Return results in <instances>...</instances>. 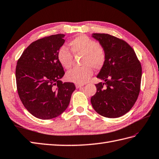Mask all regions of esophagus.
<instances>
[{
	"instance_id": "1",
	"label": "esophagus",
	"mask_w": 159,
	"mask_h": 159,
	"mask_svg": "<svg viewBox=\"0 0 159 159\" xmlns=\"http://www.w3.org/2000/svg\"><path fill=\"white\" fill-rule=\"evenodd\" d=\"M83 86V85H82V84H76V88H80Z\"/></svg>"
}]
</instances>
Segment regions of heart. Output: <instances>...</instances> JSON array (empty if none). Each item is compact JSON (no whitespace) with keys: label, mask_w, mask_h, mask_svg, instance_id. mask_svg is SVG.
Masks as SVG:
<instances>
[{"label":"heart","mask_w":159,"mask_h":159,"mask_svg":"<svg viewBox=\"0 0 159 159\" xmlns=\"http://www.w3.org/2000/svg\"><path fill=\"white\" fill-rule=\"evenodd\" d=\"M71 51L74 55H82L81 67H75L68 71L66 79L76 84L87 83L93 74V68L99 70L106 61V52L102 45L85 35H79L69 43ZM59 63L65 69H70L72 65L73 57L71 52L61 47L57 53Z\"/></svg>","instance_id":"b5f03b06"}]
</instances>
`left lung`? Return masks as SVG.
Wrapping results in <instances>:
<instances>
[{"instance_id":"obj_1","label":"left lung","mask_w":159,"mask_h":159,"mask_svg":"<svg viewBox=\"0 0 159 159\" xmlns=\"http://www.w3.org/2000/svg\"><path fill=\"white\" fill-rule=\"evenodd\" d=\"M106 52V61L97 78L91 98L94 110L102 116L118 118L128 112L138 98L142 67L136 53L125 40L107 34H93ZM106 85V88L103 86Z\"/></svg>"}]
</instances>
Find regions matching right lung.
Segmentation results:
<instances>
[{
    "mask_svg": "<svg viewBox=\"0 0 159 159\" xmlns=\"http://www.w3.org/2000/svg\"><path fill=\"white\" fill-rule=\"evenodd\" d=\"M65 36L56 34L32 43L17 62L18 96L27 111L38 119H51L61 115L76 89L73 83L60 80L65 71L57 53L65 41Z\"/></svg>",
    "mask_w": 159,
    "mask_h": 159,
    "instance_id": "1",
    "label": "right lung"
}]
</instances>
